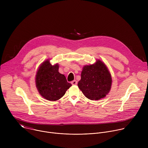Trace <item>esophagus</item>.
Segmentation results:
<instances>
[{
    "mask_svg": "<svg viewBox=\"0 0 148 148\" xmlns=\"http://www.w3.org/2000/svg\"><path fill=\"white\" fill-rule=\"evenodd\" d=\"M71 84H72V85H77V81L76 80H74V81H71Z\"/></svg>",
    "mask_w": 148,
    "mask_h": 148,
    "instance_id": "obj_1",
    "label": "esophagus"
}]
</instances>
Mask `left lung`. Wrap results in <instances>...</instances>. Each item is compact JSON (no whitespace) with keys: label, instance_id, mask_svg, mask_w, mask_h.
I'll return each mask as SVG.
<instances>
[{"label":"left lung","instance_id":"obj_1","mask_svg":"<svg viewBox=\"0 0 148 148\" xmlns=\"http://www.w3.org/2000/svg\"><path fill=\"white\" fill-rule=\"evenodd\" d=\"M81 75L78 86L87 98L98 100L110 92L111 76L107 66L101 61L98 60L94 64L84 66Z\"/></svg>","mask_w":148,"mask_h":148}]
</instances>
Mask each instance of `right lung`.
Masks as SVG:
<instances>
[{"mask_svg": "<svg viewBox=\"0 0 148 148\" xmlns=\"http://www.w3.org/2000/svg\"><path fill=\"white\" fill-rule=\"evenodd\" d=\"M58 65L52 66L49 60L42 63L36 75V87L45 99L57 101L71 86L64 75L58 72Z\"/></svg>", "mask_w": 148, "mask_h": 148, "instance_id": "1", "label": "right lung"}]
</instances>
